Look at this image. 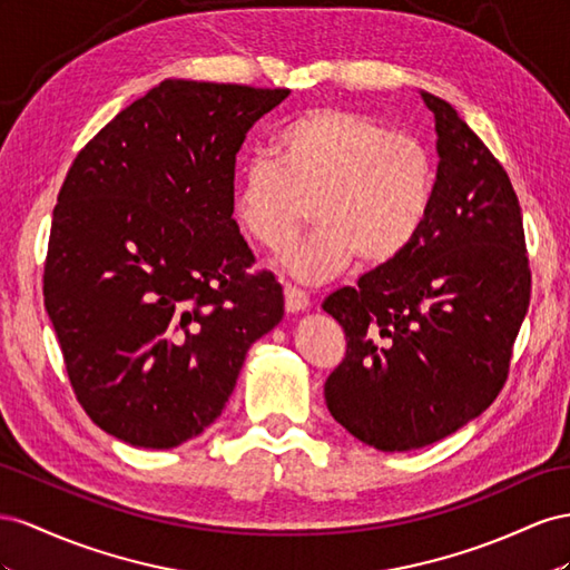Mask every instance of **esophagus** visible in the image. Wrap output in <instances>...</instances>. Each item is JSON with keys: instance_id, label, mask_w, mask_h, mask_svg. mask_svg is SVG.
<instances>
[{"instance_id": "34e87169", "label": "esophagus", "mask_w": 570, "mask_h": 570, "mask_svg": "<svg viewBox=\"0 0 570 570\" xmlns=\"http://www.w3.org/2000/svg\"><path fill=\"white\" fill-rule=\"evenodd\" d=\"M284 298H286V311L288 313H303V311H307V307H311V296H307L305 291L291 286V284L284 286Z\"/></svg>"}]
</instances>
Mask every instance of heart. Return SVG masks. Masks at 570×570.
I'll return each instance as SVG.
<instances>
[{"instance_id": "1", "label": "heart", "mask_w": 570, "mask_h": 570, "mask_svg": "<svg viewBox=\"0 0 570 570\" xmlns=\"http://www.w3.org/2000/svg\"><path fill=\"white\" fill-rule=\"evenodd\" d=\"M272 159L243 161L234 190L238 229L282 250L313 209L317 232L284 257L305 282H327L355 257L386 267L409 250L428 222L436 169L425 142L365 114L324 107L284 121Z\"/></svg>"}]
</instances>
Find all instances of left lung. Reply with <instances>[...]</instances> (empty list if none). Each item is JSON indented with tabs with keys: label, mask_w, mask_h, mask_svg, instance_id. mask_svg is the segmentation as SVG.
Returning <instances> with one entry per match:
<instances>
[{
	"label": "left lung",
	"mask_w": 570,
	"mask_h": 570,
	"mask_svg": "<svg viewBox=\"0 0 570 570\" xmlns=\"http://www.w3.org/2000/svg\"><path fill=\"white\" fill-rule=\"evenodd\" d=\"M420 95L434 114L439 155L428 222L396 263L322 303L346 332L324 401L377 451L434 444L490 409L530 305L509 174L456 109Z\"/></svg>",
	"instance_id": "obj_1"
}]
</instances>
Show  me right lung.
Instances as JSON below:
<instances>
[{"label": "right lung", "instance_id": "add662e5", "mask_svg": "<svg viewBox=\"0 0 570 570\" xmlns=\"http://www.w3.org/2000/svg\"><path fill=\"white\" fill-rule=\"evenodd\" d=\"M284 88L169 78L119 111L63 181L45 307L78 403L107 434L174 449L222 415L248 348L284 317L248 272L236 153Z\"/></svg>", "mask_w": 570, "mask_h": 570}]
</instances>
